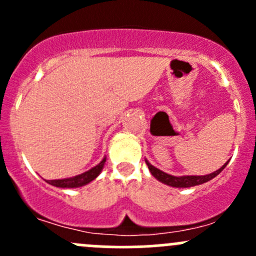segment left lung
<instances>
[{
  "instance_id": "1",
  "label": "left lung",
  "mask_w": 256,
  "mask_h": 256,
  "mask_svg": "<svg viewBox=\"0 0 256 256\" xmlns=\"http://www.w3.org/2000/svg\"><path fill=\"white\" fill-rule=\"evenodd\" d=\"M144 161H146V164L148 166L150 172H151L152 176L156 178V180H158L160 182L164 183V184L171 186V187H176V188H188V187H194V186H198V184H203V183L210 180L212 178L218 176V174H220L224 168H226V166L228 164V162H229L228 161L226 164H224L220 168L216 170V171L213 172V174H204V176H180V177H177V176H172V174H166V172L161 171V170L156 168V167L152 166V164H150L147 160H144Z\"/></svg>"
}]
</instances>
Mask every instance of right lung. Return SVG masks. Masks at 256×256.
I'll return each instance as SVG.
<instances>
[{"label": "right lung", "mask_w": 256, "mask_h": 256, "mask_svg": "<svg viewBox=\"0 0 256 256\" xmlns=\"http://www.w3.org/2000/svg\"><path fill=\"white\" fill-rule=\"evenodd\" d=\"M105 161H106V157H104L102 161L100 162L99 164H96V166L90 168L89 171L84 172V174H78V176L63 178V180H47V182L49 184L54 186V187H59V188L82 187V186L88 184V183H90L92 180H94L95 178L99 176L100 172H102V168H104Z\"/></svg>", "instance_id": "add662e5"}]
</instances>
